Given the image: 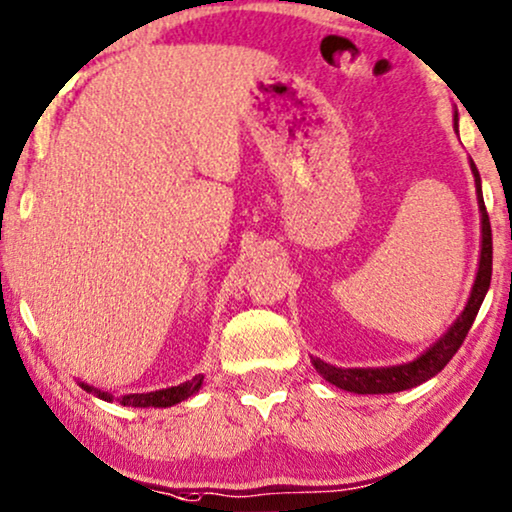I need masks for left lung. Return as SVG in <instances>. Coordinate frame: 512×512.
Listing matches in <instances>:
<instances>
[{
	"label": "left lung",
	"mask_w": 512,
	"mask_h": 512,
	"mask_svg": "<svg viewBox=\"0 0 512 512\" xmlns=\"http://www.w3.org/2000/svg\"><path fill=\"white\" fill-rule=\"evenodd\" d=\"M454 131L459 134V115L454 112ZM470 171L475 178V192H477V207H480V223H482V244H480V265H477V275L470 289L466 308L461 310V315L456 317L454 324L430 345L428 350H423L421 355L414 357L411 362L393 364V367H334L327 364L320 357H313V367L320 371L324 381H329L331 386L348 390V393L357 395H388V393H400V390H409L426 383L428 378L440 374L447 367V362L456 355V350L461 348L463 338H466L468 329L473 327L477 310L484 301L489 291L491 282V225L487 209H484L482 199V181L480 171H477L475 162L470 159Z\"/></svg>",
	"instance_id": "1"
}]
</instances>
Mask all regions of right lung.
Segmentation results:
<instances>
[{
  "mask_svg": "<svg viewBox=\"0 0 512 512\" xmlns=\"http://www.w3.org/2000/svg\"><path fill=\"white\" fill-rule=\"evenodd\" d=\"M204 383V376L199 374L195 378H190V381L181 383V386H171V388H162V390H152V393H134V395H124L119 397V404H124V407H141V409H148V407H174V404L188 400L197 393L199 388H202ZM79 386H82L86 393L96 395L98 400H105V402H112L115 400V395L112 393H105V390H98L94 386H89V383H82L79 381Z\"/></svg>",
  "mask_w": 512,
  "mask_h": 512,
  "instance_id": "obj_1",
  "label": "right lung"
}]
</instances>
